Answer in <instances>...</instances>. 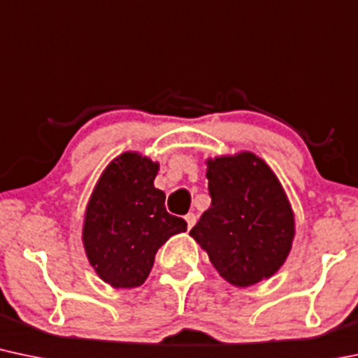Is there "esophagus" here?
<instances>
[{
    "label": "esophagus",
    "instance_id": "1",
    "mask_svg": "<svg viewBox=\"0 0 358 358\" xmlns=\"http://www.w3.org/2000/svg\"><path fill=\"white\" fill-rule=\"evenodd\" d=\"M185 221H187L188 229H192V227L195 226V222H197V215H195L194 212H190V214L185 215Z\"/></svg>",
    "mask_w": 358,
    "mask_h": 358
}]
</instances>
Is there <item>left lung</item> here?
Wrapping results in <instances>:
<instances>
[{
    "label": "left lung",
    "instance_id": "8db88e82",
    "mask_svg": "<svg viewBox=\"0 0 358 358\" xmlns=\"http://www.w3.org/2000/svg\"><path fill=\"white\" fill-rule=\"evenodd\" d=\"M210 207L190 236L219 275L250 287L284 265L294 239V212L280 182L253 152L207 159Z\"/></svg>",
    "mask_w": 358,
    "mask_h": 358
}]
</instances>
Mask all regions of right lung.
<instances>
[{
  "label": "right lung",
  "mask_w": 358,
  "mask_h": 358,
  "mask_svg": "<svg viewBox=\"0 0 358 358\" xmlns=\"http://www.w3.org/2000/svg\"><path fill=\"white\" fill-rule=\"evenodd\" d=\"M159 164L124 152L105 168L86 207L83 245L98 277L115 289L144 284L156 251L187 222L166 212L155 187Z\"/></svg>",
  "instance_id": "add662e5"
}]
</instances>
